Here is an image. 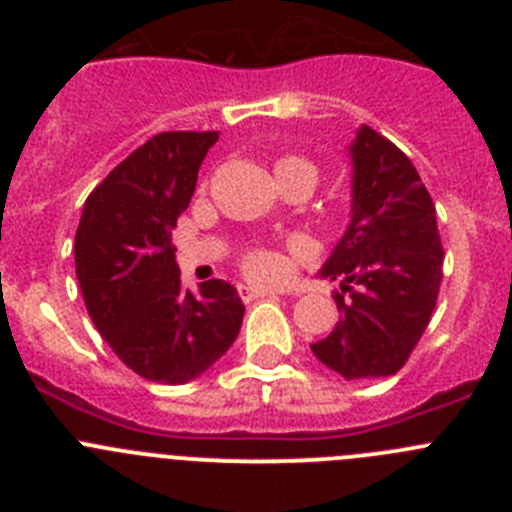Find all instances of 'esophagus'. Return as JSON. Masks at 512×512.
Instances as JSON below:
<instances>
[{
    "label": "esophagus",
    "instance_id": "esophagus-1",
    "mask_svg": "<svg viewBox=\"0 0 512 512\" xmlns=\"http://www.w3.org/2000/svg\"><path fill=\"white\" fill-rule=\"evenodd\" d=\"M238 295H241L243 302L259 300V297H274V292H266V289H256V287H241L238 289Z\"/></svg>",
    "mask_w": 512,
    "mask_h": 512
}]
</instances>
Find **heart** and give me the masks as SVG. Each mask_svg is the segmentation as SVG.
Returning <instances> with one entry per match:
<instances>
[{
  "label": "heart",
  "instance_id": "b5f03b06",
  "mask_svg": "<svg viewBox=\"0 0 512 512\" xmlns=\"http://www.w3.org/2000/svg\"><path fill=\"white\" fill-rule=\"evenodd\" d=\"M274 171H277V179L279 184L292 179V176H307L315 182V166L307 161V158L295 156V153H287V156H279L274 161ZM238 266H241L243 277L251 279V282H259V284H277L282 282L284 274H287V264L284 259L279 256L274 248H266V246H251L241 253V259H238Z\"/></svg>",
  "mask_w": 512,
  "mask_h": 512
}]
</instances>
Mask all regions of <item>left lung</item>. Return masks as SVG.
Instances as JSON below:
<instances>
[{
	"label": "left lung",
	"instance_id": "obj_1",
	"mask_svg": "<svg viewBox=\"0 0 512 512\" xmlns=\"http://www.w3.org/2000/svg\"><path fill=\"white\" fill-rule=\"evenodd\" d=\"M354 215L325 261L341 279V318L312 354L346 379L397 374L431 323L443 279L436 205L400 148L369 125L356 133Z\"/></svg>",
	"mask_w": 512,
	"mask_h": 512
}]
</instances>
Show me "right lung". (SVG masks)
Segmentation results:
<instances>
[{
	"label": "right lung",
	"instance_id": "right-lung-1",
	"mask_svg": "<svg viewBox=\"0 0 512 512\" xmlns=\"http://www.w3.org/2000/svg\"><path fill=\"white\" fill-rule=\"evenodd\" d=\"M215 140V130L153 135L94 187L76 228V279L89 318L122 364L158 384L207 372L246 312L223 279L200 284V295L184 289L171 246Z\"/></svg>",
	"mask_w": 512,
	"mask_h": 512
}]
</instances>
